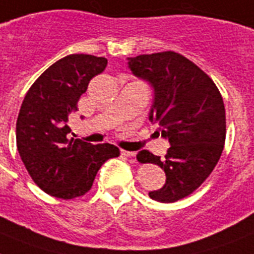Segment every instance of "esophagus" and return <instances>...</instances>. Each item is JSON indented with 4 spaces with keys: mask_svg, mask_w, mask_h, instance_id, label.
<instances>
[{
    "mask_svg": "<svg viewBox=\"0 0 254 254\" xmlns=\"http://www.w3.org/2000/svg\"><path fill=\"white\" fill-rule=\"evenodd\" d=\"M121 155H124V156H127V157H135V155H137V153L133 152V151L121 150Z\"/></svg>",
    "mask_w": 254,
    "mask_h": 254,
    "instance_id": "esophagus-1",
    "label": "esophagus"
}]
</instances>
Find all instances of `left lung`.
<instances>
[{
    "instance_id": "1",
    "label": "left lung",
    "mask_w": 254,
    "mask_h": 254,
    "mask_svg": "<svg viewBox=\"0 0 254 254\" xmlns=\"http://www.w3.org/2000/svg\"><path fill=\"white\" fill-rule=\"evenodd\" d=\"M127 64L134 76L153 87L148 119L170 144L165 159L147 150L138 152L139 163L159 165L167 176L165 185L148 195L161 203H174L201 186L222 155V95L205 72L174 51L127 58Z\"/></svg>"
}]
</instances>
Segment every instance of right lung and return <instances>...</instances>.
<instances>
[{
	"instance_id": "1",
	"label": "right lung",
	"mask_w": 254,
	"mask_h": 254,
	"mask_svg": "<svg viewBox=\"0 0 254 254\" xmlns=\"http://www.w3.org/2000/svg\"><path fill=\"white\" fill-rule=\"evenodd\" d=\"M107 59L71 54L59 59L33 82L16 120V147L29 176L42 191L74 199L91 189L98 170L120 150L110 143L68 139L69 114Z\"/></svg>"
}]
</instances>
